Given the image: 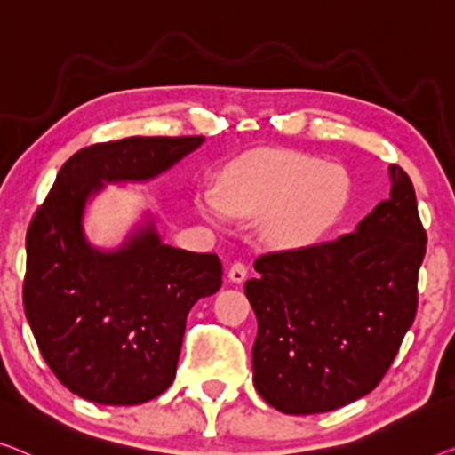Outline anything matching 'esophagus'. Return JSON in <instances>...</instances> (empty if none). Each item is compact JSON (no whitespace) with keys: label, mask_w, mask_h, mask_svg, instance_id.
Masks as SVG:
<instances>
[{"label":"esophagus","mask_w":455,"mask_h":455,"mask_svg":"<svg viewBox=\"0 0 455 455\" xmlns=\"http://www.w3.org/2000/svg\"><path fill=\"white\" fill-rule=\"evenodd\" d=\"M228 277H230V282H235V283H241L243 280H245L247 277V266L243 261H235L233 266H230V269H228Z\"/></svg>","instance_id":"34e87169"}]
</instances>
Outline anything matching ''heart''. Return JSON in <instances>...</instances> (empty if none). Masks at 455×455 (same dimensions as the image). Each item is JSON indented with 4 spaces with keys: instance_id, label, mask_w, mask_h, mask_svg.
Listing matches in <instances>:
<instances>
[{
    "instance_id": "1",
    "label": "heart",
    "mask_w": 455,
    "mask_h": 455,
    "mask_svg": "<svg viewBox=\"0 0 455 455\" xmlns=\"http://www.w3.org/2000/svg\"><path fill=\"white\" fill-rule=\"evenodd\" d=\"M345 202V180L333 167L304 155H269L233 169L222 194L210 188L200 210L212 220L228 212L261 219L271 245L294 249L308 245L335 219Z\"/></svg>"
}]
</instances>
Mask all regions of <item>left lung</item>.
Wrapping results in <instances>:
<instances>
[{"label": "left lung", "instance_id": "left-lung-1", "mask_svg": "<svg viewBox=\"0 0 455 455\" xmlns=\"http://www.w3.org/2000/svg\"><path fill=\"white\" fill-rule=\"evenodd\" d=\"M390 196L335 241L255 259L253 384L286 415H316L376 388L417 315L427 233L415 188L390 165Z\"/></svg>", "mask_w": 455, "mask_h": 455}]
</instances>
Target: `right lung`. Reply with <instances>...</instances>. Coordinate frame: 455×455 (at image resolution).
Wrapping results in <instances>:
<instances>
[{"instance_id":"obj_1","label":"right lung","mask_w":455,"mask_h":455,"mask_svg":"<svg viewBox=\"0 0 455 455\" xmlns=\"http://www.w3.org/2000/svg\"><path fill=\"white\" fill-rule=\"evenodd\" d=\"M204 137L96 142L65 161L26 233L24 310L59 382L85 401L142 404L173 382L189 308L222 286L214 253L169 247L153 222L104 253L84 210L104 181H147Z\"/></svg>"}]
</instances>
